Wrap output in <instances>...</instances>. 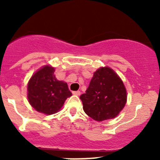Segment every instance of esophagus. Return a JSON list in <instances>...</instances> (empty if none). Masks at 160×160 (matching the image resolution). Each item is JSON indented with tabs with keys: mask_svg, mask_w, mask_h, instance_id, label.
Returning a JSON list of instances; mask_svg holds the SVG:
<instances>
[{
	"mask_svg": "<svg viewBox=\"0 0 160 160\" xmlns=\"http://www.w3.org/2000/svg\"><path fill=\"white\" fill-rule=\"evenodd\" d=\"M72 94L79 96V95L80 94V91H79V90H77V91H72Z\"/></svg>",
	"mask_w": 160,
	"mask_h": 160,
	"instance_id": "esophagus-1",
	"label": "esophagus"
}]
</instances>
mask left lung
Masks as SVG:
<instances>
[{
  "label": "left lung",
  "instance_id": "1",
  "mask_svg": "<svg viewBox=\"0 0 160 160\" xmlns=\"http://www.w3.org/2000/svg\"><path fill=\"white\" fill-rule=\"evenodd\" d=\"M83 111L93 120L113 118L125 107L126 89L118 76L109 67H101L93 73L86 93L80 97Z\"/></svg>",
  "mask_w": 160,
  "mask_h": 160
}]
</instances>
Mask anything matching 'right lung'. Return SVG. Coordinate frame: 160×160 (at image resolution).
<instances>
[{"mask_svg": "<svg viewBox=\"0 0 160 160\" xmlns=\"http://www.w3.org/2000/svg\"><path fill=\"white\" fill-rule=\"evenodd\" d=\"M54 68L42 67L30 79L28 84V98L30 104L38 112L46 114L56 113L72 93L67 83L58 80Z\"/></svg>", "mask_w": 160, "mask_h": 160, "instance_id": "add662e5", "label": "right lung"}]
</instances>
